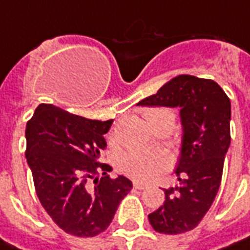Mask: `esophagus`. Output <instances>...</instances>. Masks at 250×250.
I'll use <instances>...</instances> for the list:
<instances>
[{"label":"esophagus","mask_w":250,"mask_h":250,"mask_svg":"<svg viewBox=\"0 0 250 250\" xmlns=\"http://www.w3.org/2000/svg\"><path fill=\"white\" fill-rule=\"evenodd\" d=\"M133 188H138V190H143V188H146V186L142 184H139V182H133Z\"/></svg>","instance_id":"esophagus-1"}]
</instances>
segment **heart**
Instances as JSON below:
<instances>
[{
    "label": "heart",
    "mask_w": 250,
    "mask_h": 250,
    "mask_svg": "<svg viewBox=\"0 0 250 250\" xmlns=\"http://www.w3.org/2000/svg\"><path fill=\"white\" fill-rule=\"evenodd\" d=\"M146 121L152 129L160 125H174V112L167 107L150 108L146 112ZM170 165V159L165 152H143L132 150L125 153L121 160L122 171L139 182H149L161 174Z\"/></svg>",
    "instance_id": "1"
}]
</instances>
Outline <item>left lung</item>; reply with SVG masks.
<instances>
[{"instance_id":"1","label":"left lung","mask_w":250,"mask_h":250,"mask_svg":"<svg viewBox=\"0 0 250 250\" xmlns=\"http://www.w3.org/2000/svg\"><path fill=\"white\" fill-rule=\"evenodd\" d=\"M138 104L181 108L184 139L176 170L180 186L164 188L163 206L148 219L159 233L191 231L207 214L222 182L231 144V101L214 80L181 74Z\"/></svg>"}]
</instances>
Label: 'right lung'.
<instances>
[{
  "label": "right lung",
  "instance_id": "right-lung-1",
  "mask_svg": "<svg viewBox=\"0 0 250 250\" xmlns=\"http://www.w3.org/2000/svg\"><path fill=\"white\" fill-rule=\"evenodd\" d=\"M112 125L42 104L26 125V159L36 195L62 231L93 237L107 229L132 182L100 163Z\"/></svg>",
  "mask_w": 250,
  "mask_h": 250
}]
</instances>
